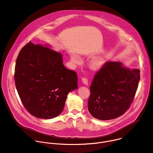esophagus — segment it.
Wrapping results in <instances>:
<instances>
[{
	"label": "esophagus",
	"instance_id": "1",
	"mask_svg": "<svg viewBox=\"0 0 153 153\" xmlns=\"http://www.w3.org/2000/svg\"><path fill=\"white\" fill-rule=\"evenodd\" d=\"M82 81L83 82V83L85 85H88V79H87L86 78H85V77H82Z\"/></svg>",
	"mask_w": 153,
	"mask_h": 153
}]
</instances>
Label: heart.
I'll use <instances>...</instances> for the list:
<instances>
[{"instance_id": "b5f03b06", "label": "heart", "mask_w": 153, "mask_h": 153, "mask_svg": "<svg viewBox=\"0 0 153 153\" xmlns=\"http://www.w3.org/2000/svg\"><path fill=\"white\" fill-rule=\"evenodd\" d=\"M71 60L74 62H77L79 61L77 56L74 54H72L71 55ZM105 63V58L102 56H98L91 60L90 63V68L93 71H99L103 68Z\"/></svg>"}]
</instances>
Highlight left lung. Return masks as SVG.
<instances>
[{
	"mask_svg": "<svg viewBox=\"0 0 153 153\" xmlns=\"http://www.w3.org/2000/svg\"><path fill=\"white\" fill-rule=\"evenodd\" d=\"M139 79V69L128 68L119 62H106L90 86V113L102 120L122 116L134 99Z\"/></svg>",
	"mask_w": 153,
	"mask_h": 153,
	"instance_id": "obj_1",
	"label": "left lung"
}]
</instances>
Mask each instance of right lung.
Instances as JSON below:
<instances>
[{"label": "right lung", "instance_id": "add662e5", "mask_svg": "<svg viewBox=\"0 0 153 153\" xmlns=\"http://www.w3.org/2000/svg\"><path fill=\"white\" fill-rule=\"evenodd\" d=\"M31 41L17 56L16 88L27 110L33 116L50 119L63 111L67 95L78 88L75 71L64 67L62 54Z\"/></svg>", "mask_w": 153, "mask_h": 153}]
</instances>
